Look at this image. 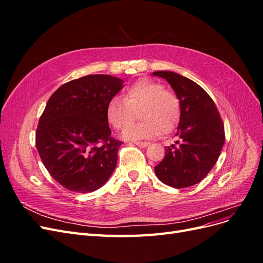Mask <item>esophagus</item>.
<instances>
[{
    "instance_id": "1",
    "label": "esophagus",
    "mask_w": 263,
    "mask_h": 263,
    "mask_svg": "<svg viewBox=\"0 0 263 263\" xmlns=\"http://www.w3.org/2000/svg\"><path fill=\"white\" fill-rule=\"evenodd\" d=\"M135 145L141 147V148H146L147 146H149V142L148 141H136L135 142Z\"/></svg>"
}]
</instances>
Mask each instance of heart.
I'll return each mask as SVG.
<instances>
[{
    "label": "heart",
    "mask_w": 263,
    "mask_h": 263,
    "mask_svg": "<svg viewBox=\"0 0 263 263\" xmlns=\"http://www.w3.org/2000/svg\"><path fill=\"white\" fill-rule=\"evenodd\" d=\"M139 112L141 121L130 124L134 113ZM105 114L115 129H123V137L141 140L169 133L180 121L181 103L178 95L164 89V85L151 79H140L126 87L124 100L110 99Z\"/></svg>",
    "instance_id": "b5f03b06"
}]
</instances>
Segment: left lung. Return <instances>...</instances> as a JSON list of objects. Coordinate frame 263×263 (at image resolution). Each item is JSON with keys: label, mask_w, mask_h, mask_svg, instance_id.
<instances>
[{"label": "left lung", "mask_w": 263, "mask_h": 263, "mask_svg": "<svg viewBox=\"0 0 263 263\" xmlns=\"http://www.w3.org/2000/svg\"><path fill=\"white\" fill-rule=\"evenodd\" d=\"M178 95L181 116L174 136L177 145L165 147L162 161L155 166L164 184L183 189L201 182L216 163L225 142V129L218 109L203 87L171 71H156Z\"/></svg>", "instance_id": "obj_1"}]
</instances>
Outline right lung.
<instances>
[{
  "instance_id": "right-lung-1",
  "label": "right lung",
  "mask_w": 263,
  "mask_h": 263,
  "mask_svg": "<svg viewBox=\"0 0 263 263\" xmlns=\"http://www.w3.org/2000/svg\"><path fill=\"white\" fill-rule=\"evenodd\" d=\"M122 79L91 74L62 84L39 118L36 148L59 184L78 193L100 189L112 176L123 142L112 137L105 109Z\"/></svg>"
}]
</instances>
